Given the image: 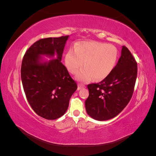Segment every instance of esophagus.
<instances>
[{
	"label": "esophagus",
	"instance_id": "esophagus-1",
	"mask_svg": "<svg viewBox=\"0 0 156 156\" xmlns=\"http://www.w3.org/2000/svg\"><path fill=\"white\" fill-rule=\"evenodd\" d=\"M84 88H85V86H84V85H83L82 84H79V85H78V88H77V89H78V90H81V89Z\"/></svg>",
	"mask_w": 156,
	"mask_h": 156
}]
</instances>
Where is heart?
<instances>
[{
    "label": "heart",
    "mask_w": 156,
    "mask_h": 156,
    "mask_svg": "<svg viewBox=\"0 0 156 156\" xmlns=\"http://www.w3.org/2000/svg\"><path fill=\"white\" fill-rule=\"evenodd\" d=\"M119 58L115 46L98 41H79L65 56V63L70 73H77L84 62V68L76 78L84 82L93 77L97 81L106 78L114 69Z\"/></svg>",
    "instance_id": "heart-1"
}]
</instances>
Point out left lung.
<instances>
[{
	"instance_id": "8db88e82",
	"label": "left lung",
	"mask_w": 156,
	"mask_h": 156,
	"mask_svg": "<svg viewBox=\"0 0 156 156\" xmlns=\"http://www.w3.org/2000/svg\"><path fill=\"white\" fill-rule=\"evenodd\" d=\"M137 64L126 46L112 72L98 83L88 84L86 110L92 119L103 121L117 116L128 104L133 94Z\"/></svg>"
}]
</instances>
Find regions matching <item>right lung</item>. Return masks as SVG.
I'll list each match as a JSON object with an SVG mask.
<instances>
[{
    "label": "right lung",
    "instance_id": "add662e5",
    "mask_svg": "<svg viewBox=\"0 0 156 156\" xmlns=\"http://www.w3.org/2000/svg\"><path fill=\"white\" fill-rule=\"evenodd\" d=\"M69 36L46 37L36 41L23 56L21 75L27 101L37 115L47 120H55L64 115L71 96L77 84L61 62ZM58 58L49 62H39L40 56Z\"/></svg>",
    "mask_w": 156,
    "mask_h": 156
}]
</instances>
